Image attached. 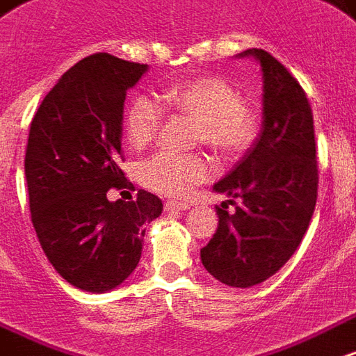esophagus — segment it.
Returning <instances> with one entry per match:
<instances>
[{
	"label": "esophagus",
	"mask_w": 356,
	"mask_h": 356,
	"mask_svg": "<svg viewBox=\"0 0 356 356\" xmlns=\"http://www.w3.org/2000/svg\"><path fill=\"white\" fill-rule=\"evenodd\" d=\"M164 207L165 211H186L191 205L186 204V202H173V200H170V202H165Z\"/></svg>",
	"instance_id": "34e87169"
}]
</instances>
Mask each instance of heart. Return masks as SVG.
Returning a JSON list of instances; mask_svg holds the SVG:
<instances>
[{
	"label": "heart",
	"instance_id": "1",
	"mask_svg": "<svg viewBox=\"0 0 356 356\" xmlns=\"http://www.w3.org/2000/svg\"><path fill=\"white\" fill-rule=\"evenodd\" d=\"M164 104L173 111L196 120V143H205L225 158H238L257 141L260 113L243 99L228 81L200 77L171 84L162 92ZM164 105L156 96L138 94L126 107L124 128L131 145L145 147L156 138L164 122ZM211 164L202 154L156 152L139 168V179L147 188L164 196H185L207 181Z\"/></svg>",
	"mask_w": 356,
	"mask_h": 356
}]
</instances>
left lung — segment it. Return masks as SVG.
Instances as JSON below:
<instances>
[{
  "label": "left lung",
  "mask_w": 356,
  "mask_h": 356,
  "mask_svg": "<svg viewBox=\"0 0 356 356\" xmlns=\"http://www.w3.org/2000/svg\"><path fill=\"white\" fill-rule=\"evenodd\" d=\"M264 124L236 168L213 186L232 198L217 205L218 228L200 251L202 264L228 286L259 285L283 268L298 249L317 204L318 171L312 105L285 65L262 49Z\"/></svg>",
  "instance_id": "1"
}]
</instances>
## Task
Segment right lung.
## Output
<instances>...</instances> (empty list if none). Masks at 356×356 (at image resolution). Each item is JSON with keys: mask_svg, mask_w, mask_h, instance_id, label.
<instances>
[{"mask_svg": "<svg viewBox=\"0 0 356 356\" xmlns=\"http://www.w3.org/2000/svg\"><path fill=\"white\" fill-rule=\"evenodd\" d=\"M145 71L107 52L83 58L31 120L24 158L31 222L49 262L81 291L120 285L139 264L143 225L162 213V200L147 191L107 200L111 188L131 186L118 168L122 111Z\"/></svg>", "mask_w": 356, "mask_h": 356, "instance_id": "obj_1", "label": "right lung"}]
</instances>
